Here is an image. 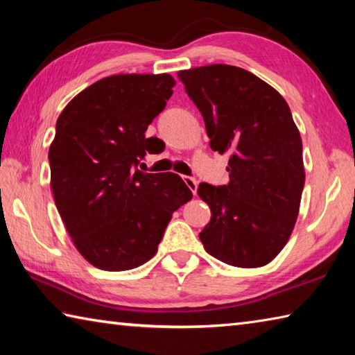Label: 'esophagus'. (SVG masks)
<instances>
[{
  "mask_svg": "<svg viewBox=\"0 0 355 355\" xmlns=\"http://www.w3.org/2000/svg\"><path fill=\"white\" fill-rule=\"evenodd\" d=\"M183 180H184V183H186V186H188V188L191 189V192L192 194H197V186H199V182H197L196 178H192V177H183Z\"/></svg>",
  "mask_w": 355,
  "mask_h": 355,
  "instance_id": "obj_1",
  "label": "esophagus"
}]
</instances>
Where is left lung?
<instances>
[{"instance_id":"left-lung-1","label":"left lung","mask_w":355,"mask_h":355,"mask_svg":"<svg viewBox=\"0 0 355 355\" xmlns=\"http://www.w3.org/2000/svg\"><path fill=\"white\" fill-rule=\"evenodd\" d=\"M177 75L202 112L209 147L230 156L228 184L197 188L211 209L199 233L203 248L230 266H264L291 236L305 183L302 139L290 106L272 86L235 65Z\"/></svg>"}]
</instances>
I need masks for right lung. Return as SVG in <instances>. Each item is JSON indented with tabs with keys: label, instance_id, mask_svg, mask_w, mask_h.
Here are the masks:
<instances>
[{
	"label": "right lung",
	"instance_id": "obj_1",
	"mask_svg": "<svg viewBox=\"0 0 355 355\" xmlns=\"http://www.w3.org/2000/svg\"><path fill=\"white\" fill-rule=\"evenodd\" d=\"M173 86L169 73L112 75L58 117L48 150L53 197L76 250L103 271L148 261L173 211L192 199L177 173L135 169L159 142L146 131Z\"/></svg>",
	"mask_w": 355,
	"mask_h": 355
}]
</instances>
